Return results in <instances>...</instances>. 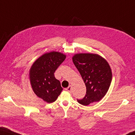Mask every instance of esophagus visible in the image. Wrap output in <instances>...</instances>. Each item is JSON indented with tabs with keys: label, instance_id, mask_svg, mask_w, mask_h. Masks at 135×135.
<instances>
[{
	"label": "esophagus",
	"instance_id": "obj_1",
	"mask_svg": "<svg viewBox=\"0 0 135 135\" xmlns=\"http://www.w3.org/2000/svg\"><path fill=\"white\" fill-rule=\"evenodd\" d=\"M65 90H67V91H68V92H70V93L71 92H72V87H71V86L70 85L67 88L65 89Z\"/></svg>",
	"mask_w": 135,
	"mask_h": 135
}]
</instances>
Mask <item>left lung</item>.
<instances>
[{"label": "left lung", "instance_id": "obj_1", "mask_svg": "<svg viewBox=\"0 0 135 135\" xmlns=\"http://www.w3.org/2000/svg\"><path fill=\"white\" fill-rule=\"evenodd\" d=\"M73 61L86 87V94L79 104L87 106L99 102L108 92L112 80V71L103 57L95 54H76Z\"/></svg>", "mask_w": 135, "mask_h": 135}]
</instances>
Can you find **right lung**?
I'll return each mask as SVG.
<instances>
[{
  "mask_svg": "<svg viewBox=\"0 0 135 135\" xmlns=\"http://www.w3.org/2000/svg\"><path fill=\"white\" fill-rule=\"evenodd\" d=\"M66 55L52 51L45 53L35 61L29 71V79L33 92L47 103L55 101L63 89L54 73L65 60Z\"/></svg>",
  "mask_w": 135,
  "mask_h": 135,
  "instance_id": "right-lung-1",
  "label": "right lung"
}]
</instances>
